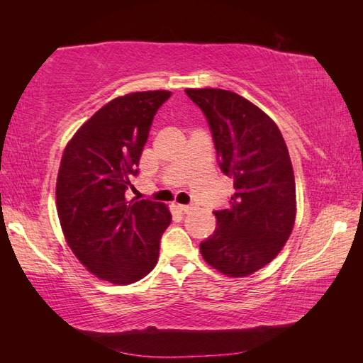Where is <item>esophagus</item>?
<instances>
[{
    "label": "esophagus",
    "mask_w": 363,
    "mask_h": 363,
    "mask_svg": "<svg viewBox=\"0 0 363 363\" xmlns=\"http://www.w3.org/2000/svg\"><path fill=\"white\" fill-rule=\"evenodd\" d=\"M177 209H179L184 213H189V212L194 211V204H177Z\"/></svg>",
    "instance_id": "obj_1"
}]
</instances>
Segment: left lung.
<instances>
[{"instance_id": "obj_1", "label": "left lung", "mask_w": 363, "mask_h": 363, "mask_svg": "<svg viewBox=\"0 0 363 363\" xmlns=\"http://www.w3.org/2000/svg\"><path fill=\"white\" fill-rule=\"evenodd\" d=\"M207 120L220 169L234 177L228 209L199 245L207 264L230 277L269 264L289 240L296 215L295 176L276 123L248 99L221 89H187Z\"/></svg>"}]
</instances>
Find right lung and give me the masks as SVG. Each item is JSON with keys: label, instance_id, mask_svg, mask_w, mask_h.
Instances as JSON below:
<instances>
[{"label": "right lung", "instance_id": "add662e5", "mask_svg": "<svg viewBox=\"0 0 363 363\" xmlns=\"http://www.w3.org/2000/svg\"><path fill=\"white\" fill-rule=\"evenodd\" d=\"M172 91L115 98L91 115L67 145L56 201L76 257L99 279L128 285L156 267L172 213L151 199H126L152 118Z\"/></svg>", "mask_w": 363, "mask_h": 363}]
</instances>
